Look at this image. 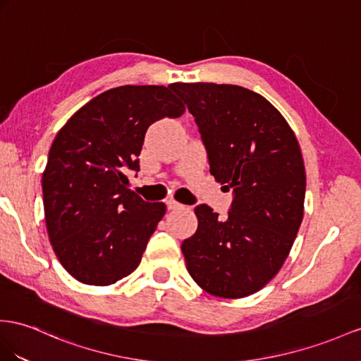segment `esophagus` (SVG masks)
<instances>
[{"instance_id": "1", "label": "esophagus", "mask_w": 361, "mask_h": 361, "mask_svg": "<svg viewBox=\"0 0 361 361\" xmlns=\"http://www.w3.org/2000/svg\"><path fill=\"white\" fill-rule=\"evenodd\" d=\"M166 204H168V209H169V210L183 209V207H184L183 204H180V202H178V201H175V200H168V201H166Z\"/></svg>"}]
</instances>
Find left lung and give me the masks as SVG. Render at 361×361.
<instances>
[{
  "label": "left lung",
  "instance_id": "8db88e82",
  "mask_svg": "<svg viewBox=\"0 0 361 361\" xmlns=\"http://www.w3.org/2000/svg\"><path fill=\"white\" fill-rule=\"evenodd\" d=\"M188 105L207 149L210 173L232 189L228 216L195 207L197 232L184 239L188 271L202 290L247 298L279 273L303 218L307 175L300 146L269 100L238 85H169Z\"/></svg>",
  "mask_w": 361,
  "mask_h": 361
}]
</instances>
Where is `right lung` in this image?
Returning <instances> with one entry per match:
<instances>
[{"instance_id":"1","label":"right lung","mask_w":361,"mask_h":361,"mask_svg":"<svg viewBox=\"0 0 361 361\" xmlns=\"http://www.w3.org/2000/svg\"><path fill=\"white\" fill-rule=\"evenodd\" d=\"M169 88H111L54 137L42 172L45 226L59 262L82 283L106 286L131 274L166 214L164 202L128 189L125 172L140 171L149 125L186 109Z\"/></svg>"}]
</instances>
